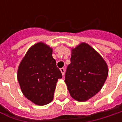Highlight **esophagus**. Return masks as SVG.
I'll return each mask as SVG.
<instances>
[{
    "instance_id": "34e87169",
    "label": "esophagus",
    "mask_w": 122,
    "mask_h": 122,
    "mask_svg": "<svg viewBox=\"0 0 122 122\" xmlns=\"http://www.w3.org/2000/svg\"><path fill=\"white\" fill-rule=\"evenodd\" d=\"M60 71H61V73H62V75H64V73H65V69L64 68H60Z\"/></svg>"
}]
</instances>
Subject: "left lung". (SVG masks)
<instances>
[{
  "label": "left lung",
  "instance_id": "8db88e82",
  "mask_svg": "<svg viewBox=\"0 0 122 122\" xmlns=\"http://www.w3.org/2000/svg\"><path fill=\"white\" fill-rule=\"evenodd\" d=\"M106 62L90 45L81 43L72 49L65 83L72 98L87 101L100 91L108 76Z\"/></svg>",
  "mask_w": 122,
  "mask_h": 122
}]
</instances>
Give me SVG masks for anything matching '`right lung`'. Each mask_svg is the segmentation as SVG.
Returning a JSON list of instances; mask_svg holds the SVG:
<instances>
[{
	"mask_svg": "<svg viewBox=\"0 0 122 122\" xmlns=\"http://www.w3.org/2000/svg\"><path fill=\"white\" fill-rule=\"evenodd\" d=\"M17 76L23 94L41 106L52 101L58 79L62 77L52 57V49L42 42L28 49L19 65Z\"/></svg>",
	"mask_w": 122,
	"mask_h": 122,
	"instance_id": "right-lung-1",
	"label": "right lung"
}]
</instances>
